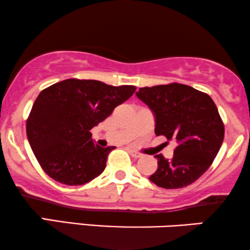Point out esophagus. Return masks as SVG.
Here are the masks:
<instances>
[{
    "label": "esophagus",
    "instance_id": "obj_1",
    "mask_svg": "<svg viewBox=\"0 0 250 250\" xmlns=\"http://www.w3.org/2000/svg\"><path fill=\"white\" fill-rule=\"evenodd\" d=\"M129 154H131L132 156L134 157V158H139V157H141V154H140V153H138V151H135V150H129Z\"/></svg>",
    "mask_w": 250,
    "mask_h": 250
}]
</instances>
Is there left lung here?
Masks as SVG:
<instances>
[{
    "instance_id": "1",
    "label": "left lung",
    "mask_w": 250,
    "mask_h": 250,
    "mask_svg": "<svg viewBox=\"0 0 250 250\" xmlns=\"http://www.w3.org/2000/svg\"><path fill=\"white\" fill-rule=\"evenodd\" d=\"M155 116V134L176 140L171 160L156 155L149 179L167 189L196 181L212 164L224 140V124L208 94L183 83L142 87L135 93Z\"/></svg>"
}]
</instances>
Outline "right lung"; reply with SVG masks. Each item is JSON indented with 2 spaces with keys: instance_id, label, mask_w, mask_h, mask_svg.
I'll use <instances>...</instances> for the list:
<instances>
[{
  "instance_id": "1",
  "label": "right lung",
  "mask_w": 250,
  "mask_h": 250,
  "mask_svg": "<svg viewBox=\"0 0 250 250\" xmlns=\"http://www.w3.org/2000/svg\"><path fill=\"white\" fill-rule=\"evenodd\" d=\"M97 80L66 79L39 94L26 133L39 164L58 183L77 186L100 176L112 147L94 144L89 131L135 92Z\"/></svg>"
}]
</instances>
